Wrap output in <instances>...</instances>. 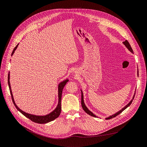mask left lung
Masks as SVG:
<instances>
[{
    "label": "left lung",
    "mask_w": 147,
    "mask_h": 147,
    "mask_svg": "<svg viewBox=\"0 0 147 147\" xmlns=\"http://www.w3.org/2000/svg\"><path fill=\"white\" fill-rule=\"evenodd\" d=\"M123 44L125 45V46L126 47V48L128 49V50H129L131 53H134V51H133V50H132V49H131V47H130V44H129V41H128L127 40H125V41H123ZM138 72V71H137ZM137 75H138V73H137ZM81 105H82V109H83V110L87 113V114H88L89 115H91V116H92V117H97V115H96L94 114H93V113L91 112V111H90V110H89V109L87 107V106H86V104H85V103H84V96H83V92H82V89H81ZM135 93H134V96H133V97H132V99H131V100L130 101V102L128 103L125 106H124L121 110H120V111H119L117 112H116V113H115L114 114H113V115H110V116H109V117H106V120H108V119H112V118H114V117H116L117 115H118L119 114H120V113H121L122 112H123L124 110L125 109H127L128 107H129L130 105L131 104V102H132V100H133V99H134V97H135Z\"/></svg>",
    "instance_id": "1"
}]
</instances>
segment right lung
I'll return each instance as SVG.
<instances>
[{
    "label": "right lung",
    "instance_id": "obj_1",
    "mask_svg": "<svg viewBox=\"0 0 147 147\" xmlns=\"http://www.w3.org/2000/svg\"><path fill=\"white\" fill-rule=\"evenodd\" d=\"M18 46V43L17 44V46L15 47V48L13 49V50L12 53V55H11V56H12L13 55L14 52H15V51L16 50V49L17 48ZM68 81H69L68 78H66V79H65V80H64L63 81H62L61 82H60L59 84H58V102L57 106H56V107L55 109L53 111H51V112L49 113V114H47V115H37L30 114V113L25 112L22 111V109H20L17 106V104H16V102H15L12 91V89H11V86H10V72L9 73V74H8V84H9V90H10V94H11V96H12V99L13 104L15 105V106H16V107L17 108V109L18 111H20L22 114L26 117H27L29 119H30L32 121L34 122L35 123H47L48 122L53 121V120H54L55 119L58 117L59 115H60V113H61V102L62 91H63V89L64 87H65V86L66 85V84Z\"/></svg>",
    "mask_w": 147,
    "mask_h": 147
}]
</instances>
